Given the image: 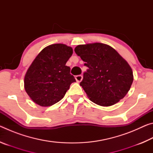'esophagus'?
I'll return each mask as SVG.
<instances>
[{"label": "esophagus", "instance_id": "1", "mask_svg": "<svg viewBox=\"0 0 153 153\" xmlns=\"http://www.w3.org/2000/svg\"><path fill=\"white\" fill-rule=\"evenodd\" d=\"M82 78H83V76H82V75H78V76H76V79L77 82H80L82 80Z\"/></svg>", "mask_w": 153, "mask_h": 153}]
</instances>
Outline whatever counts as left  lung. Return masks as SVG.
I'll list each match as a JSON object with an SVG mask.
<instances>
[{
    "label": "left lung",
    "instance_id": "obj_1",
    "mask_svg": "<svg viewBox=\"0 0 153 153\" xmlns=\"http://www.w3.org/2000/svg\"><path fill=\"white\" fill-rule=\"evenodd\" d=\"M74 51L88 67L80 86L92 102L109 107L124 98L132 84L133 71L115 49L96 42L78 45Z\"/></svg>",
    "mask_w": 153,
    "mask_h": 153
}]
</instances>
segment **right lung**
<instances>
[{
	"label": "right lung",
	"mask_w": 153,
	"mask_h": 153,
	"mask_svg": "<svg viewBox=\"0 0 153 153\" xmlns=\"http://www.w3.org/2000/svg\"><path fill=\"white\" fill-rule=\"evenodd\" d=\"M73 49L64 44L46 46L38 54L24 77L25 92L41 107H50L64 97L71 83L76 82L66 63Z\"/></svg>",
	"instance_id": "right-lung-1"
}]
</instances>
